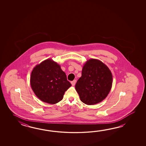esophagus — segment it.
<instances>
[{"label": "esophagus", "mask_w": 146, "mask_h": 146, "mask_svg": "<svg viewBox=\"0 0 146 146\" xmlns=\"http://www.w3.org/2000/svg\"><path fill=\"white\" fill-rule=\"evenodd\" d=\"M76 80H74L72 81L71 82V84H72V86H74L75 85V84H76Z\"/></svg>", "instance_id": "esophagus-1"}]
</instances>
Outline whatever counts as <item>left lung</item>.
<instances>
[{"instance_id":"1","label":"left lung","mask_w":146,"mask_h":146,"mask_svg":"<svg viewBox=\"0 0 146 146\" xmlns=\"http://www.w3.org/2000/svg\"><path fill=\"white\" fill-rule=\"evenodd\" d=\"M113 77L108 67L101 60H88L84 64L82 75L75 86L80 100L87 105L102 102L112 88Z\"/></svg>"}]
</instances>
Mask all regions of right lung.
Masks as SVG:
<instances>
[{"label": "right lung", "mask_w": 146, "mask_h": 146, "mask_svg": "<svg viewBox=\"0 0 146 146\" xmlns=\"http://www.w3.org/2000/svg\"><path fill=\"white\" fill-rule=\"evenodd\" d=\"M30 84L39 99L51 104L60 101L72 86L60 66L52 59H46L34 67L31 72Z\"/></svg>", "instance_id": "add662e5"}]
</instances>
